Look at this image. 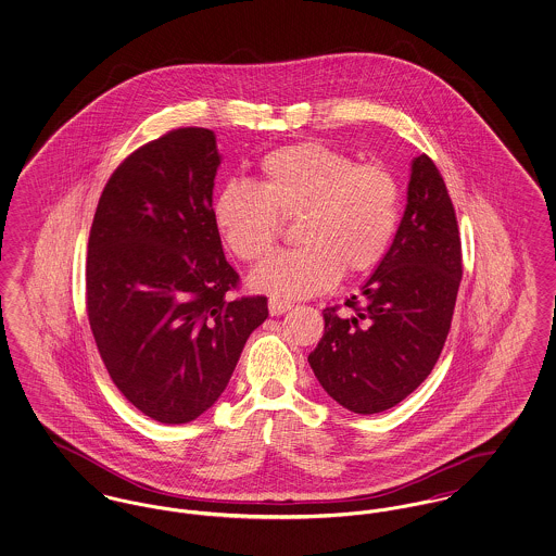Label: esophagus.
Listing matches in <instances>:
<instances>
[{"label":"esophagus","mask_w":556,"mask_h":556,"mask_svg":"<svg viewBox=\"0 0 556 556\" xmlns=\"http://www.w3.org/2000/svg\"><path fill=\"white\" fill-rule=\"evenodd\" d=\"M291 308H293V304L288 302V300H279V298H270V300H268V313H270L273 317H279V315L288 313Z\"/></svg>","instance_id":"1"}]
</instances>
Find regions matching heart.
Segmentation results:
<instances>
[{
    "label": "heart",
    "mask_w": 556,
    "mask_h": 556,
    "mask_svg": "<svg viewBox=\"0 0 556 556\" xmlns=\"http://www.w3.org/2000/svg\"><path fill=\"white\" fill-rule=\"evenodd\" d=\"M300 218L302 248L252 273V290L273 298H308L340 275L365 277L396 238L400 189L381 164H358L331 146L304 141L261 160V184H227L212 200V220L227 248L248 265L275 250L283 220Z\"/></svg>",
    "instance_id": "obj_1"
}]
</instances>
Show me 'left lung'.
Returning a JSON list of instances; mask_svg holds the SVG:
<instances>
[{
  "mask_svg": "<svg viewBox=\"0 0 556 556\" xmlns=\"http://www.w3.org/2000/svg\"><path fill=\"white\" fill-rule=\"evenodd\" d=\"M463 256L446 184L429 156L410 164L406 211L386 261L345 300L325 308V333L308 363L323 390L358 415L413 394L448 338Z\"/></svg>",
  "mask_w": 556,
  "mask_h": 556,
  "instance_id": "obj_1",
  "label": "left lung"
}]
</instances>
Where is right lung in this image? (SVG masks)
I'll return each instance as SVG.
<instances>
[{
  "instance_id": "obj_1",
  "label": "right lung",
  "mask_w": 556,
  "mask_h": 556,
  "mask_svg": "<svg viewBox=\"0 0 556 556\" xmlns=\"http://www.w3.org/2000/svg\"><path fill=\"white\" fill-rule=\"evenodd\" d=\"M220 156L211 129L141 146L112 173L89 233L87 317L121 394L160 424H189L225 392L265 295L239 275L212 220Z\"/></svg>"
}]
</instances>
